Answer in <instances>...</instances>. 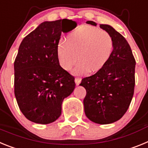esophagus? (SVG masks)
Masks as SVG:
<instances>
[{
    "mask_svg": "<svg viewBox=\"0 0 148 148\" xmlns=\"http://www.w3.org/2000/svg\"><path fill=\"white\" fill-rule=\"evenodd\" d=\"M81 80H82V79L80 77H76L75 78V79H74V81H75V83H76V85H79V83H81Z\"/></svg>",
    "mask_w": 148,
    "mask_h": 148,
    "instance_id": "esophagus-1",
    "label": "esophagus"
}]
</instances>
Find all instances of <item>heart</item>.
Wrapping results in <instances>:
<instances>
[{
	"label": "heart",
	"mask_w": 148,
	"mask_h": 148,
	"mask_svg": "<svg viewBox=\"0 0 148 148\" xmlns=\"http://www.w3.org/2000/svg\"><path fill=\"white\" fill-rule=\"evenodd\" d=\"M114 48L113 38L108 32L83 25L62 39L57 45V56L62 68L69 71L80 61L73 70L74 75L96 72L109 60Z\"/></svg>",
	"instance_id": "obj_1"
}]
</instances>
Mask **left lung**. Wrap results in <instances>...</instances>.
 I'll list each match as a JSON object with an SVG mask.
<instances>
[{"label": "left lung", "mask_w": 148, "mask_h": 148, "mask_svg": "<svg viewBox=\"0 0 148 148\" xmlns=\"http://www.w3.org/2000/svg\"><path fill=\"white\" fill-rule=\"evenodd\" d=\"M86 23L97 25L92 21ZM100 27L112 37V53L97 73L83 78L79 85L86 90L83 104L87 118L96 124H108L121 119L129 108L134 93L136 60L121 33L108 24Z\"/></svg>", "instance_id": "left-lung-1"}]
</instances>
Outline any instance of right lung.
Returning <instances> with one entry per match:
<instances>
[{"label": "right lung", "instance_id": "add662e5", "mask_svg": "<svg viewBox=\"0 0 148 148\" xmlns=\"http://www.w3.org/2000/svg\"><path fill=\"white\" fill-rule=\"evenodd\" d=\"M77 27L69 19L44 21L22 40L14 62L15 96L19 109L36 124L55 121L64 99L75 88L74 77L60 65L57 45L62 33Z\"/></svg>", "mask_w": 148, "mask_h": 148}]
</instances>
